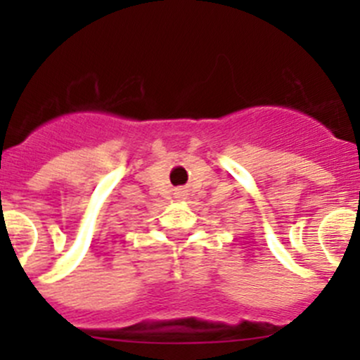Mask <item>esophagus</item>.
<instances>
[{"label":"esophagus","mask_w":360,"mask_h":360,"mask_svg":"<svg viewBox=\"0 0 360 360\" xmlns=\"http://www.w3.org/2000/svg\"><path fill=\"white\" fill-rule=\"evenodd\" d=\"M177 193H179V195H184V190H183V188H179V190H177Z\"/></svg>","instance_id":"34e87169"}]
</instances>
